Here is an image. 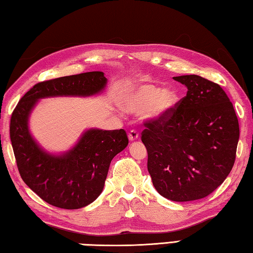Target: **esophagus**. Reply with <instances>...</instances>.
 <instances>
[{
  "mask_svg": "<svg viewBox=\"0 0 253 253\" xmlns=\"http://www.w3.org/2000/svg\"><path fill=\"white\" fill-rule=\"evenodd\" d=\"M128 138L129 140H136L138 139V132L135 129H131L129 132H128Z\"/></svg>",
  "mask_w": 253,
  "mask_h": 253,
  "instance_id": "obj_1",
  "label": "esophagus"
}]
</instances>
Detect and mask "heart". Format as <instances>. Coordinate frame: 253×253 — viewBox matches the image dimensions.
I'll return each instance as SVG.
<instances>
[{
	"instance_id": "b5f03b06",
	"label": "heart",
	"mask_w": 253,
	"mask_h": 253,
	"mask_svg": "<svg viewBox=\"0 0 253 253\" xmlns=\"http://www.w3.org/2000/svg\"><path fill=\"white\" fill-rule=\"evenodd\" d=\"M178 101L177 91L172 87L161 88L154 84H130L122 95L123 108L130 113L144 111L151 119H163L172 113Z\"/></svg>"
}]
</instances>
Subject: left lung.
Masks as SVG:
<instances>
[{
    "label": "left lung",
    "instance_id": "8db88e82",
    "mask_svg": "<svg viewBox=\"0 0 253 253\" xmlns=\"http://www.w3.org/2000/svg\"><path fill=\"white\" fill-rule=\"evenodd\" d=\"M186 96L163 119L145 122L147 169L162 196L175 202L203 199L233 168L239 122L219 84L196 75L174 77Z\"/></svg>",
    "mask_w": 253,
    "mask_h": 253
}]
</instances>
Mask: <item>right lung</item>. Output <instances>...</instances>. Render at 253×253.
Returning a JSON list of instances; mask_svg holds the SVG:
<instances>
[{"instance_id": "add662e5", "label": "right lung", "mask_w": 253, "mask_h": 253, "mask_svg": "<svg viewBox=\"0 0 253 253\" xmlns=\"http://www.w3.org/2000/svg\"><path fill=\"white\" fill-rule=\"evenodd\" d=\"M101 71L42 81L21 98L12 113L10 137L24 183L53 207L76 210L92 203L102 192L113 158L128 145L124 129L84 131L76 146L61 155L44 152L29 131V117L41 98L92 96L104 90Z\"/></svg>"}]
</instances>
